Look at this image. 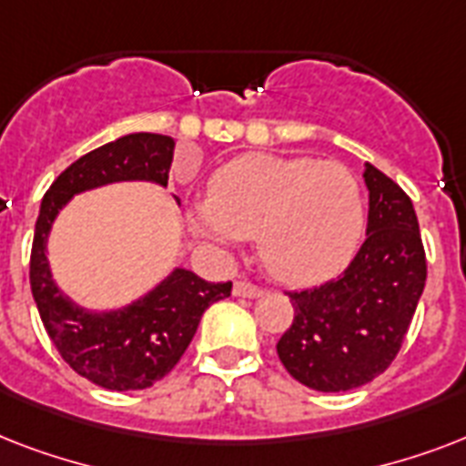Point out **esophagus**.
Here are the masks:
<instances>
[{
    "label": "esophagus",
    "mask_w": 466,
    "mask_h": 466,
    "mask_svg": "<svg viewBox=\"0 0 466 466\" xmlns=\"http://www.w3.org/2000/svg\"><path fill=\"white\" fill-rule=\"evenodd\" d=\"M234 295L237 298H258V295H263V290L258 285L248 283V280H237L234 283Z\"/></svg>",
    "instance_id": "34e87169"
}]
</instances>
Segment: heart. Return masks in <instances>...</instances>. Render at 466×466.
Here are the masks:
<instances>
[{
  "label": "heart",
  "mask_w": 466,
  "mask_h": 466,
  "mask_svg": "<svg viewBox=\"0 0 466 466\" xmlns=\"http://www.w3.org/2000/svg\"><path fill=\"white\" fill-rule=\"evenodd\" d=\"M362 225L360 183L350 168L311 157H237L212 174L208 203L190 210V227L218 247L256 237L263 266L292 285L339 273Z\"/></svg>",
  "instance_id": "1"
}]
</instances>
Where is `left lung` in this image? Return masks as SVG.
I'll return each instance as SVG.
<instances>
[{"label":"left lung","instance_id":"1","mask_svg":"<svg viewBox=\"0 0 466 466\" xmlns=\"http://www.w3.org/2000/svg\"><path fill=\"white\" fill-rule=\"evenodd\" d=\"M368 237L343 273L290 292L295 319L278 358L298 382L348 391L372 382L397 358L426 288V248L411 198L365 164Z\"/></svg>","mask_w":466,"mask_h":466}]
</instances>
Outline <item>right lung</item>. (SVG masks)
Instances as JSON below:
<instances>
[{
	"instance_id": "1",
	"label": "right lung",
	"mask_w": 466,
	"mask_h": 466,
	"mask_svg": "<svg viewBox=\"0 0 466 466\" xmlns=\"http://www.w3.org/2000/svg\"><path fill=\"white\" fill-rule=\"evenodd\" d=\"M174 140L133 133L69 164L40 203L31 248V292L47 336L76 375L111 391L147 390L168 375L196 336L203 311L232 295V283H208L176 268L126 309L91 314L72 305L53 283L46 241L62 205L75 193L113 181H155L167 186Z\"/></svg>"
}]
</instances>
